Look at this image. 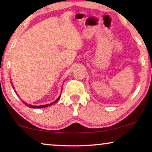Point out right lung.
<instances>
[{"label":"right lung","mask_w":152,"mask_h":152,"mask_svg":"<svg viewBox=\"0 0 152 152\" xmlns=\"http://www.w3.org/2000/svg\"><path fill=\"white\" fill-rule=\"evenodd\" d=\"M60 98H61V95L59 96V97L57 98L56 100H55L54 102H52V103H50V104H44V105H40V106H34V105H31V104H26L25 103V104H26V105L27 106V107H30V108H43V107H48V106H50V105H52V104H54V103H56V102L59 99H60Z\"/></svg>","instance_id":"obj_1"}]
</instances>
